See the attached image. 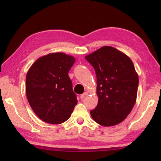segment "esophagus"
Here are the masks:
<instances>
[{"label": "esophagus", "instance_id": "obj_1", "mask_svg": "<svg viewBox=\"0 0 161 161\" xmlns=\"http://www.w3.org/2000/svg\"><path fill=\"white\" fill-rule=\"evenodd\" d=\"M89 95V92H85L83 94H82V95H80V99H83V98H85V97H86L87 95Z\"/></svg>", "mask_w": 161, "mask_h": 161}]
</instances>
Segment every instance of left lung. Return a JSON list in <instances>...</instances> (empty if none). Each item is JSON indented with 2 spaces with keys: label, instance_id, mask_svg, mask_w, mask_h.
<instances>
[{
  "label": "left lung",
  "instance_id": "1",
  "mask_svg": "<svg viewBox=\"0 0 161 161\" xmlns=\"http://www.w3.org/2000/svg\"><path fill=\"white\" fill-rule=\"evenodd\" d=\"M97 76L95 109L90 111L93 120L103 126H113L123 121L136 101L138 76L132 61L123 52L103 46L85 56Z\"/></svg>",
  "mask_w": 161,
  "mask_h": 161
}]
</instances>
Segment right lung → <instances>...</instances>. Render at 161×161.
<instances>
[{"instance_id": "obj_1", "label": "right lung", "mask_w": 161, "mask_h": 161, "mask_svg": "<svg viewBox=\"0 0 161 161\" xmlns=\"http://www.w3.org/2000/svg\"><path fill=\"white\" fill-rule=\"evenodd\" d=\"M75 58L57 52L43 56L29 69L25 80L27 100L39 118L60 124L69 119L77 104L69 71Z\"/></svg>"}]
</instances>
